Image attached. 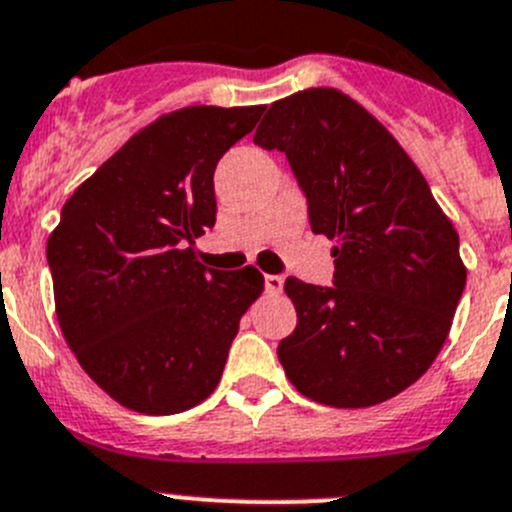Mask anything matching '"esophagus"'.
Segmentation results:
<instances>
[{
  "instance_id": "34e87169",
  "label": "esophagus",
  "mask_w": 512,
  "mask_h": 512,
  "mask_svg": "<svg viewBox=\"0 0 512 512\" xmlns=\"http://www.w3.org/2000/svg\"><path fill=\"white\" fill-rule=\"evenodd\" d=\"M264 286L269 294H281L284 291V276L281 274H266L264 276Z\"/></svg>"
}]
</instances>
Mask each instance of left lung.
Listing matches in <instances>:
<instances>
[{"mask_svg": "<svg viewBox=\"0 0 512 512\" xmlns=\"http://www.w3.org/2000/svg\"><path fill=\"white\" fill-rule=\"evenodd\" d=\"M253 143L286 155L311 231L339 238L332 286L286 279L296 329L281 367L321 405H379L445 344L467 279L457 231L402 145L344 92L274 102Z\"/></svg>", "mask_w": 512, "mask_h": 512, "instance_id": "1", "label": "left lung"}]
</instances>
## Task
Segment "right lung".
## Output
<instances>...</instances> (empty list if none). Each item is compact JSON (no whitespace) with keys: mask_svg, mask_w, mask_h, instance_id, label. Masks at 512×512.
<instances>
[{"mask_svg":"<svg viewBox=\"0 0 512 512\" xmlns=\"http://www.w3.org/2000/svg\"><path fill=\"white\" fill-rule=\"evenodd\" d=\"M264 105H193L128 140L62 206L47 241L60 329L92 382L140 415L201 405L238 321L264 291L253 266L206 269L213 170Z\"/></svg>","mask_w":512,"mask_h":512,"instance_id":"add662e5","label":"right lung"}]
</instances>
